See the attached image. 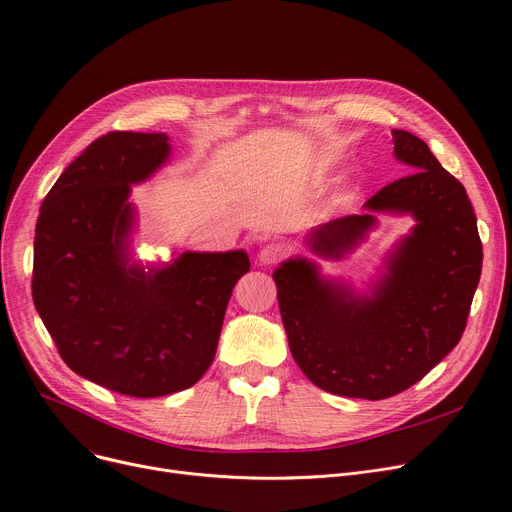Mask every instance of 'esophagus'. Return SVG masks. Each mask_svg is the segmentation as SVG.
<instances>
[{
  "instance_id": "34e87169",
  "label": "esophagus",
  "mask_w": 512,
  "mask_h": 512,
  "mask_svg": "<svg viewBox=\"0 0 512 512\" xmlns=\"http://www.w3.org/2000/svg\"><path fill=\"white\" fill-rule=\"evenodd\" d=\"M286 255V247L284 245H278V242H272V245H265L261 251H259V263L263 265H274L278 263L282 257Z\"/></svg>"
}]
</instances>
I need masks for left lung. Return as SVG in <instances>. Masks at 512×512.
I'll list each match as a JSON object with an SVG mask.
<instances>
[{"label": "left lung", "instance_id": "1", "mask_svg": "<svg viewBox=\"0 0 512 512\" xmlns=\"http://www.w3.org/2000/svg\"><path fill=\"white\" fill-rule=\"evenodd\" d=\"M394 157L415 172L390 182L363 207L313 228L307 247L324 259L353 253L378 213L411 215L415 226L388 251L367 290L321 276L292 257L274 272L290 353L321 390L382 400L417 384L459 344L481 276V240L465 186L407 130H392Z\"/></svg>", "mask_w": 512, "mask_h": 512}]
</instances>
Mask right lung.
Listing matches in <instances>:
<instances>
[{
  "instance_id": "1",
  "label": "right lung",
  "mask_w": 512,
  "mask_h": 512,
  "mask_svg": "<svg viewBox=\"0 0 512 512\" xmlns=\"http://www.w3.org/2000/svg\"><path fill=\"white\" fill-rule=\"evenodd\" d=\"M164 132H110L47 193L35 228L33 301L64 363L126 396L191 388L215 357L247 251L134 259V184L170 159Z\"/></svg>"
}]
</instances>
